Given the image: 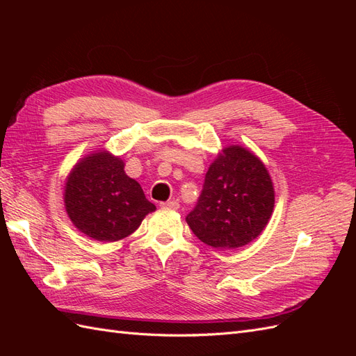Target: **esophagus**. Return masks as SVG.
I'll use <instances>...</instances> for the list:
<instances>
[{"instance_id":"34e87169","label":"esophagus","mask_w":356,"mask_h":356,"mask_svg":"<svg viewBox=\"0 0 356 356\" xmlns=\"http://www.w3.org/2000/svg\"><path fill=\"white\" fill-rule=\"evenodd\" d=\"M161 208H169V209H178L179 208V203L177 200H168V202H163L160 203Z\"/></svg>"}]
</instances>
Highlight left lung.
<instances>
[{
    "instance_id": "obj_1",
    "label": "left lung",
    "mask_w": 356,
    "mask_h": 356,
    "mask_svg": "<svg viewBox=\"0 0 356 356\" xmlns=\"http://www.w3.org/2000/svg\"><path fill=\"white\" fill-rule=\"evenodd\" d=\"M273 208V181L261 159L242 145H227L209 165L186 221L203 243L236 250L261 234Z\"/></svg>"
}]
</instances>
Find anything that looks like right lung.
<instances>
[{"instance_id": "add662e5", "label": "right lung", "mask_w": 356, "mask_h": 356, "mask_svg": "<svg viewBox=\"0 0 356 356\" xmlns=\"http://www.w3.org/2000/svg\"><path fill=\"white\" fill-rule=\"evenodd\" d=\"M63 204L74 227L99 242L127 238L156 211L139 182L126 175L124 160L108 149H95L72 166Z\"/></svg>"}]
</instances>
